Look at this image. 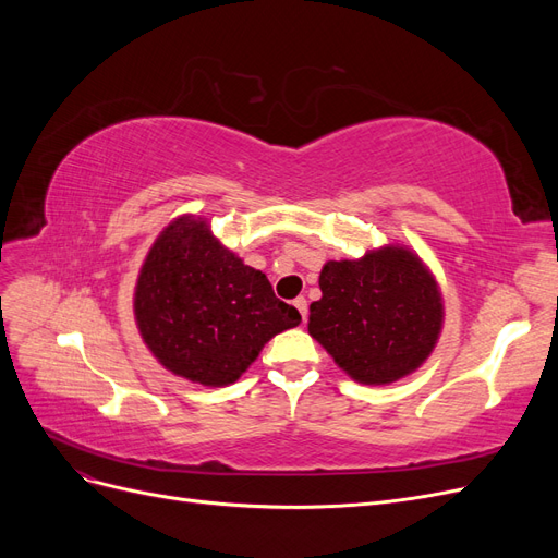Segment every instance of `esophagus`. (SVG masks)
Masks as SVG:
<instances>
[{
	"label": "esophagus",
	"mask_w": 558,
	"mask_h": 558,
	"mask_svg": "<svg viewBox=\"0 0 558 558\" xmlns=\"http://www.w3.org/2000/svg\"><path fill=\"white\" fill-rule=\"evenodd\" d=\"M293 305H295V310L300 312L302 320H307V300H305V298H295Z\"/></svg>",
	"instance_id": "1"
}]
</instances>
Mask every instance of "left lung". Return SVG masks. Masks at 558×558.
I'll use <instances>...</instances> for the list:
<instances>
[{
  "mask_svg": "<svg viewBox=\"0 0 558 558\" xmlns=\"http://www.w3.org/2000/svg\"><path fill=\"white\" fill-rule=\"evenodd\" d=\"M310 335L361 384H391L421 367L442 330V293L414 251L388 244L359 260H328Z\"/></svg>",
  "mask_w": 558,
  "mask_h": 558,
  "instance_id": "left-lung-1",
  "label": "left lung"
}]
</instances>
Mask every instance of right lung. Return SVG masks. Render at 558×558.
Masks as SVG:
<instances>
[{
	"instance_id": "add662e5",
	"label": "right lung",
	"mask_w": 558,
	"mask_h": 558,
	"mask_svg": "<svg viewBox=\"0 0 558 558\" xmlns=\"http://www.w3.org/2000/svg\"><path fill=\"white\" fill-rule=\"evenodd\" d=\"M134 320L170 373L202 386L238 381L300 312L260 269L218 242L205 218L183 214L150 246L134 286Z\"/></svg>"
}]
</instances>
